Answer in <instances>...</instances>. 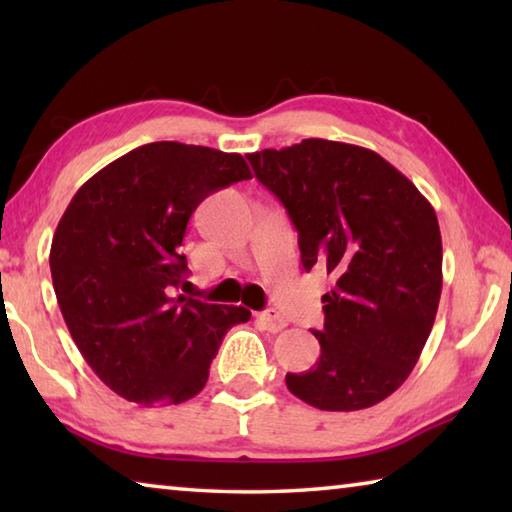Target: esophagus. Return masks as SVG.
<instances>
[{
  "label": "esophagus",
  "mask_w": 512,
  "mask_h": 512,
  "mask_svg": "<svg viewBox=\"0 0 512 512\" xmlns=\"http://www.w3.org/2000/svg\"><path fill=\"white\" fill-rule=\"evenodd\" d=\"M257 320H259V323L264 325V329H268V332H273V334H275V332H282V329L289 325V323H287V318L277 314L275 309H266V311H262V314L257 316Z\"/></svg>",
  "instance_id": "1"
}]
</instances>
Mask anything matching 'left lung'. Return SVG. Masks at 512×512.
Instances as JSON below:
<instances>
[{
    "instance_id": "obj_1",
    "label": "left lung",
    "mask_w": 512,
    "mask_h": 512,
    "mask_svg": "<svg viewBox=\"0 0 512 512\" xmlns=\"http://www.w3.org/2000/svg\"><path fill=\"white\" fill-rule=\"evenodd\" d=\"M287 207L302 266L336 275L320 357L287 388L320 411H359L400 388L420 359L443 289L436 212L404 173L363 146L302 140L248 153Z\"/></svg>"
}]
</instances>
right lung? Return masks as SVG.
I'll return each mask as SVG.
<instances>
[{
    "label": "right lung",
    "instance_id": "add662e5",
    "mask_svg": "<svg viewBox=\"0 0 512 512\" xmlns=\"http://www.w3.org/2000/svg\"><path fill=\"white\" fill-rule=\"evenodd\" d=\"M248 178L239 153L153 142L94 173L69 201L49 253L58 307L83 359L124 400H192L225 332L250 318L244 307L173 296L187 273L189 216Z\"/></svg>",
    "mask_w": 512,
    "mask_h": 512
}]
</instances>
